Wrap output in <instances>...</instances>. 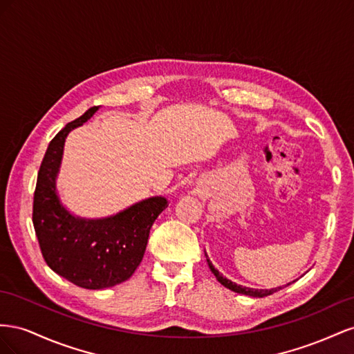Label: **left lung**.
Wrapping results in <instances>:
<instances>
[{"mask_svg":"<svg viewBox=\"0 0 354 354\" xmlns=\"http://www.w3.org/2000/svg\"><path fill=\"white\" fill-rule=\"evenodd\" d=\"M206 261H207V266H209L210 271L214 272V274H215V277H216V280L219 281V283H221V285H224V286H225V288H228L230 290L237 292V294H243V295L255 297V298H264V297L271 295V294H274V292H277V290H280V289H281V286H279V288H272V289H252V288H246V286L237 285V283H234V281H231V280H228L227 277L222 276L221 272H219L214 266H212V262H210V259L207 258V255H206ZM288 285H290V283H288ZM288 285H286V286H288Z\"/></svg>","mask_w":354,"mask_h":354,"instance_id":"8db88e82","label":"left lung"}]
</instances>
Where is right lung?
Masks as SVG:
<instances>
[{"label": "right lung", "instance_id": "add662e5", "mask_svg": "<svg viewBox=\"0 0 354 354\" xmlns=\"http://www.w3.org/2000/svg\"><path fill=\"white\" fill-rule=\"evenodd\" d=\"M97 109L99 106L87 109L48 144L38 171L32 210L35 234L47 266L84 289L111 288L132 276L144 258L151 227L169 205L167 198L156 196L97 219L75 216L62 205L56 178L65 139Z\"/></svg>", "mask_w": 354, "mask_h": 354}]
</instances>
